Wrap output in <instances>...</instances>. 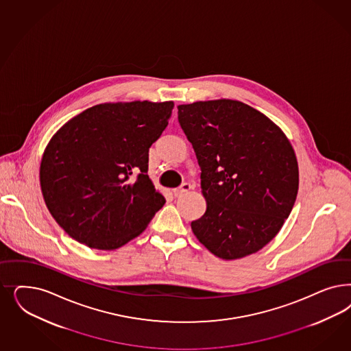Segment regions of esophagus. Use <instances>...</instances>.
I'll list each match as a JSON object with an SVG mask.
<instances>
[{"label": "esophagus", "instance_id": "esophagus-1", "mask_svg": "<svg viewBox=\"0 0 351 351\" xmlns=\"http://www.w3.org/2000/svg\"><path fill=\"white\" fill-rule=\"evenodd\" d=\"M190 190H191V184L190 183H183L181 187L173 190V193H174V196H178V195H182V193H189Z\"/></svg>", "mask_w": 351, "mask_h": 351}]
</instances>
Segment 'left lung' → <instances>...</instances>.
Listing matches in <instances>:
<instances>
[{
    "label": "left lung",
    "instance_id": "1",
    "mask_svg": "<svg viewBox=\"0 0 351 351\" xmlns=\"http://www.w3.org/2000/svg\"><path fill=\"white\" fill-rule=\"evenodd\" d=\"M178 120L202 168L206 210L191 222L195 237L222 260L269 244L298 193V162L283 130L232 99L180 104Z\"/></svg>",
    "mask_w": 351,
    "mask_h": 351
}]
</instances>
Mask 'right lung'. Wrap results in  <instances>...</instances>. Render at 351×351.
<instances>
[{
	"mask_svg": "<svg viewBox=\"0 0 351 351\" xmlns=\"http://www.w3.org/2000/svg\"><path fill=\"white\" fill-rule=\"evenodd\" d=\"M173 107L171 101L102 103L51 136L40 184L50 215L71 238L113 250L146 230L165 204L147 176L148 149Z\"/></svg>",
	"mask_w": 351,
	"mask_h": 351,
	"instance_id": "1",
	"label": "right lung"
}]
</instances>
